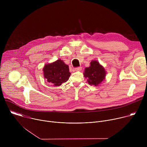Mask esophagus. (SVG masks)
Returning <instances> with one entry per match:
<instances>
[{"label":"esophagus","instance_id":"1","mask_svg":"<svg viewBox=\"0 0 147 147\" xmlns=\"http://www.w3.org/2000/svg\"><path fill=\"white\" fill-rule=\"evenodd\" d=\"M82 70V67H76L75 68V70L78 71H81Z\"/></svg>","mask_w":147,"mask_h":147}]
</instances>
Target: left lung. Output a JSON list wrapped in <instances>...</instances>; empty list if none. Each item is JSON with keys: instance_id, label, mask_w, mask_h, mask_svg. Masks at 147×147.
<instances>
[{"instance_id": "8db88e82", "label": "left lung", "mask_w": 147, "mask_h": 147, "mask_svg": "<svg viewBox=\"0 0 147 147\" xmlns=\"http://www.w3.org/2000/svg\"><path fill=\"white\" fill-rule=\"evenodd\" d=\"M84 75L87 78V82L90 85L97 86L105 80L106 71L99 62L92 60L90 66L85 69Z\"/></svg>"}]
</instances>
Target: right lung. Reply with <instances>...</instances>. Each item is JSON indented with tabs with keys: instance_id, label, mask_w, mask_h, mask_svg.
Returning a JSON list of instances; mask_svg holds the SVG:
<instances>
[{
	"instance_id": "add662e5",
	"label": "right lung",
	"mask_w": 147,
	"mask_h": 147,
	"mask_svg": "<svg viewBox=\"0 0 147 147\" xmlns=\"http://www.w3.org/2000/svg\"><path fill=\"white\" fill-rule=\"evenodd\" d=\"M43 71L44 78L54 86H60L62 83L66 82L71 74L69 66L61 59L45 65Z\"/></svg>"
}]
</instances>
